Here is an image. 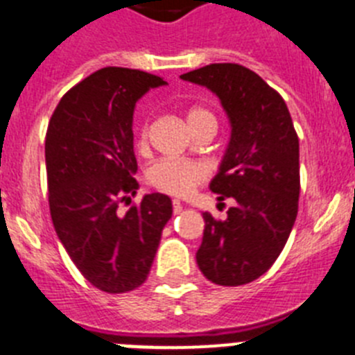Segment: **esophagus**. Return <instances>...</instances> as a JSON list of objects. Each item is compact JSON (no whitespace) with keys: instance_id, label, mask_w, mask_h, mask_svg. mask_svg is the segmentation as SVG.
<instances>
[{"instance_id":"1","label":"esophagus","mask_w":355,"mask_h":355,"mask_svg":"<svg viewBox=\"0 0 355 355\" xmlns=\"http://www.w3.org/2000/svg\"><path fill=\"white\" fill-rule=\"evenodd\" d=\"M172 211H174V215L183 211V205H181L180 200H172Z\"/></svg>"}]
</instances>
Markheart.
<instances>
[{
    "mask_svg": "<svg viewBox=\"0 0 355 355\" xmlns=\"http://www.w3.org/2000/svg\"><path fill=\"white\" fill-rule=\"evenodd\" d=\"M206 119H213L208 110L199 108V106L188 110L187 122L190 128L197 122L206 121ZM146 139L147 124H144L140 128V146H146ZM206 178H208V167L205 163L190 162V159H159L155 165H150L149 172H147V180L153 187L175 197L190 196L196 190L197 184L202 183Z\"/></svg>",
    "mask_w": 355,
    "mask_h": 355,
    "instance_id": "1",
    "label": "heart"
}]
</instances>
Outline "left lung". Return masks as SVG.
<instances>
[{
  "mask_svg": "<svg viewBox=\"0 0 355 355\" xmlns=\"http://www.w3.org/2000/svg\"><path fill=\"white\" fill-rule=\"evenodd\" d=\"M181 80L216 94L231 122L229 146L209 188L218 200L233 197L236 205L224 220L202 213L197 265L215 284H247L274 265L297 218L299 137L283 97L243 65L209 64Z\"/></svg>",
  "mask_w": 355,
  "mask_h": 355,
  "instance_id": "1",
  "label": "left lung"
}]
</instances>
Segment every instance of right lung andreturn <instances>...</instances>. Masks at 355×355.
<instances>
[{"mask_svg":"<svg viewBox=\"0 0 355 355\" xmlns=\"http://www.w3.org/2000/svg\"><path fill=\"white\" fill-rule=\"evenodd\" d=\"M159 85L162 78L139 69H99L62 97L46 133L55 231L83 277L106 293L144 284L172 216L163 193L119 213V202L139 190L135 103Z\"/></svg>","mask_w":355,"mask_h":355,"instance_id":"add662e5","label":"right lung"}]
</instances>
